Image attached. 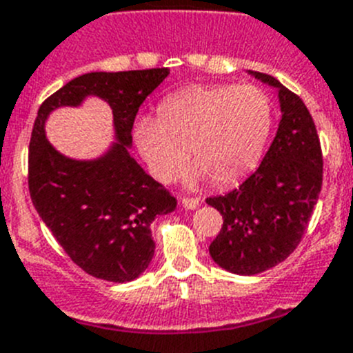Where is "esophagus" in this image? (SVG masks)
<instances>
[{
	"label": "esophagus",
	"instance_id": "obj_1",
	"mask_svg": "<svg viewBox=\"0 0 353 353\" xmlns=\"http://www.w3.org/2000/svg\"><path fill=\"white\" fill-rule=\"evenodd\" d=\"M182 205L185 210H196L199 206V198H183Z\"/></svg>",
	"mask_w": 353,
	"mask_h": 353
}]
</instances>
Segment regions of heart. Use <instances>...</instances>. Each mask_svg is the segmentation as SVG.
<instances>
[{
	"instance_id": "heart-1",
	"label": "heart",
	"mask_w": 353,
	"mask_h": 353,
	"mask_svg": "<svg viewBox=\"0 0 353 353\" xmlns=\"http://www.w3.org/2000/svg\"><path fill=\"white\" fill-rule=\"evenodd\" d=\"M271 128L273 105L261 87L196 85L168 96L159 119H138L132 138L159 182L182 173L192 148V182L213 176L232 185L257 168Z\"/></svg>"
}]
</instances>
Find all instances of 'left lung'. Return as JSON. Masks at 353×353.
Listing matches in <instances>:
<instances>
[{"instance_id": "8db88e82", "label": "left lung", "mask_w": 353, "mask_h": 353, "mask_svg": "<svg viewBox=\"0 0 353 353\" xmlns=\"http://www.w3.org/2000/svg\"><path fill=\"white\" fill-rule=\"evenodd\" d=\"M278 90L282 119L261 166L238 189L206 203L224 224L210 255L234 274L263 273L285 261L301 241L322 189V150L303 99L274 77L250 71Z\"/></svg>"}]
</instances>
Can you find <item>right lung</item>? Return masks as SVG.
Masks as SVG:
<instances>
[{
	"mask_svg": "<svg viewBox=\"0 0 353 353\" xmlns=\"http://www.w3.org/2000/svg\"><path fill=\"white\" fill-rule=\"evenodd\" d=\"M168 75V68L85 73L45 99L34 121L31 201L71 261L106 282H131L147 270L155 250L150 224L176 208V199L129 154L138 108ZM89 95L112 108L116 141L96 160H71L48 143L44 122L54 109L79 105Z\"/></svg>",
	"mask_w": 353,
	"mask_h": 353,
	"instance_id": "right-lung-1",
	"label": "right lung"
}]
</instances>
